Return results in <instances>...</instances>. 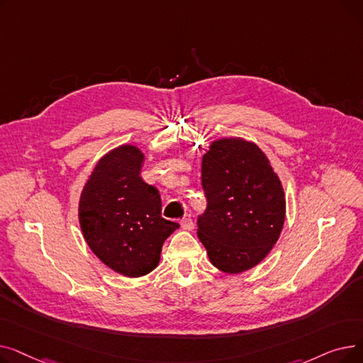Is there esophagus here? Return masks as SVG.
I'll return each instance as SVG.
<instances>
[{"label": "esophagus", "mask_w": 363, "mask_h": 363, "mask_svg": "<svg viewBox=\"0 0 363 363\" xmlns=\"http://www.w3.org/2000/svg\"><path fill=\"white\" fill-rule=\"evenodd\" d=\"M181 228L184 231H193L194 230V222L191 218H184L181 219Z\"/></svg>", "instance_id": "1"}]
</instances>
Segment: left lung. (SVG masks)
<instances>
[{
	"label": "left lung",
	"instance_id": "8db88e82",
	"mask_svg": "<svg viewBox=\"0 0 363 363\" xmlns=\"http://www.w3.org/2000/svg\"><path fill=\"white\" fill-rule=\"evenodd\" d=\"M207 197L199 238L216 269L238 275L269 255L285 222V193L263 150L241 137L218 138L201 157Z\"/></svg>",
	"mask_w": 363,
	"mask_h": 363
}]
</instances>
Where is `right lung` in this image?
<instances>
[{
  "label": "right lung",
  "instance_id": "right-lung-1",
  "mask_svg": "<svg viewBox=\"0 0 363 363\" xmlns=\"http://www.w3.org/2000/svg\"><path fill=\"white\" fill-rule=\"evenodd\" d=\"M144 152L133 144L111 148L97 162L78 204L84 240L107 268L140 278L157 268L166 238L179 225L162 218V200L140 172Z\"/></svg>",
  "mask_w": 363,
  "mask_h": 363
}]
</instances>
